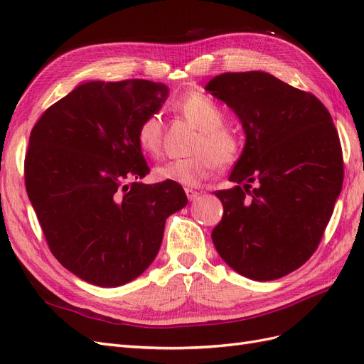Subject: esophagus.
I'll return each mask as SVG.
<instances>
[{
	"mask_svg": "<svg viewBox=\"0 0 364 364\" xmlns=\"http://www.w3.org/2000/svg\"><path fill=\"white\" fill-rule=\"evenodd\" d=\"M185 194H186V197H188V200L191 202V200H196L197 197H199L200 193H197V191L193 190V188H185Z\"/></svg>",
	"mask_w": 364,
	"mask_h": 364,
	"instance_id": "esophagus-1",
	"label": "esophagus"
}]
</instances>
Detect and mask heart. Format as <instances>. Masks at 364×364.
<instances>
[{"label":"heart","mask_w":364,"mask_h":364,"mask_svg":"<svg viewBox=\"0 0 364 364\" xmlns=\"http://www.w3.org/2000/svg\"><path fill=\"white\" fill-rule=\"evenodd\" d=\"M173 111L199 129L191 144L193 156L171 159L155 168V178L182 186H197L218 167L234 164L241 151V138L234 129L225 126L222 106L203 94H190L173 103ZM164 123L158 114H150L136 129V142L142 153L158 158L162 151Z\"/></svg>","instance_id":"obj_1"}]
</instances>
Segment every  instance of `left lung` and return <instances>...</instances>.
Here are the masks:
<instances>
[{"mask_svg": "<svg viewBox=\"0 0 364 364\" xmlns=\"http://www.w3.org/2000/svg\"><path fill=\"white\" fill-rule=\"evenodd\" d=\"M206 91L234 109L246 134L229 178L237 186L215 191L223 217L214 246L246 278H282L316 252L343 185L333 118L316 95L262 71L220 74Z\"/></svg>", "mask_w": 364, "mask_h": 364, "instance_id": "obj_1", "label": "left lung"}]
</instances>
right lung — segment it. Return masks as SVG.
<instances>
[{"label": "right lung", "instance_id": "obj_1", "mask_svg": "<svg viewBox=\"0 0 364 364\" xmlns=\"http://www.w3.org/2000/svg\"><path fill=\"white\" fill-rule=\"evenodd\" d=\"M167 95L150 80L87 82L31 129L26 190L43 237L65 269L98 287L138 278L158 255L165 220L188 203L178 183L138 182L150 168L136 129Z\"/></svg>", "mask_w": 364, "mask_h": 364}]
</instances>
